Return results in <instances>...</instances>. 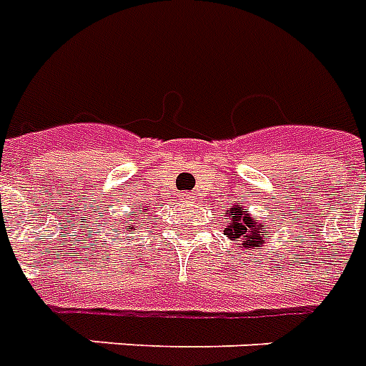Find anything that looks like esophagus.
I'll list each match as a JSON object with an SVG mask.
<instances>
[{"label":"esophagus","instance_id":"esophagus-1","mask_svg":"<svg viewBox=\"0 0 366 366\" xmlns=\"http://www.w3.org/2000/svg\"><path fill=\"white\" fill-rule=\"evenodd\" d=\"M185 199H187V200H193L194 197H193V194H185Z\"/></svg>","mask_w":366,"mask_h":366}]
</instances>
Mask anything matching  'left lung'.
<instances>
[{
    "mask_svg": "<svg viewBox=\"0 0 366 366\" xmlns=\"http://www.w3.org/2000/svg\"><path fill=\"white\" fill-rule=\"evenodd\" d=\"M225 216H227L225 218L227 222H225L224 235L233 241V245L237 249L241 247V249L254 251L264 245L266 239L272 235V227H266L262 219L247 212L243 202H233L232 208L225 210Z\"/></svg>",
    "mask_w": 366,
    "mask_h": 366,
    "instance_id": "obj_1",
    "label": "left lung"
}]
</instances>
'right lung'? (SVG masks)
Listing matches in <instances>:
<instances>
[{
  "mask_svg": "<svg viewBox=\"0 0 366 366\" xmlns=\"http://www.w3.org/2000/svg\"><path fill=\"white\" fill-rule=\"evenodd\" d=\"M142 212H147V208H142ZM137 216H139V210H131V216H127V222H125V232H133V218H137Z\"/></svg>",
  "mask_w": 366,
  "mask_h": 366,
  "instance_id": "right-lung-1",
  "label": "right lung"
}]
</instances>
